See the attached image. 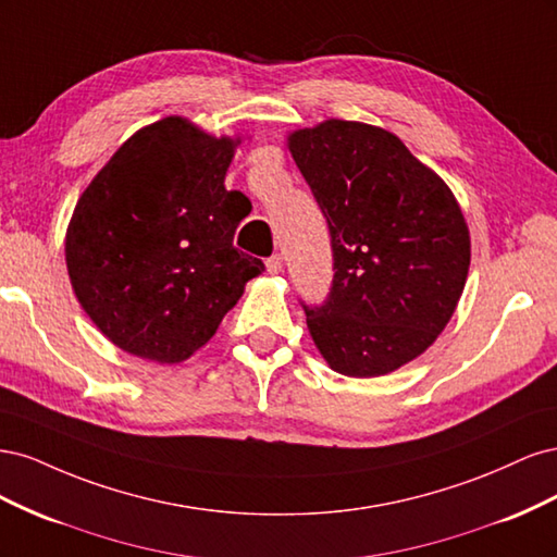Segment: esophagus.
Wrapping results in <instances>:
<instances>
[{
    "label": "esophagus",
    "instance_id": "1",
    "mask_svg": "<svg viewBox=\"0 0 557 557\" xmlns=\"http://www.w3.org/2000/svg\"><path fill=\"white\" fill-rule=\"evenodd\" d=\"M281 269H283V256H281V252H276V256H272V258L267 260V272L269 274H278Z\"/></svg>",
    "mask_w": 557,
    "mask_h": 557
}]
</instances>
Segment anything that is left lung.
Masks as SVG:
<instances>
[{
  "mask_svg": "<svg viewBox=\"0 0 557 557\" xmlns=\"http://www.w3.org/2000/svg\"><path fill=\"white\" fill-rule=\"evenodd\" d=\"M288 148L323 211L332 288L307 307L320 356L344 376L391 374L450 320L469 272V230L448 185L395 134L352 121L297 129Z\"/></svg>",
  "mask_w": 557,
  "mask_h": 557,
  "instance_id": "8db88e82",
  "label": "left lung"
}]
</instances>
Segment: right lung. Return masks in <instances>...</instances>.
<instances>
[{
	"mask_svg": "<svg viewBox=\"0 0 557 557\" xmlns=\"http://www.w3.org/2000/svg\"><path fill=\"white\" fill-rule=\"evenodd\" d=\"M237 144L162 117L132 134L81 195L66 272L83 311L117 348L183 362L264 272L234 248L250 211L246 195L225 188Z\"/></svg>",
	"mask_w": 557,
	"mask_h": 557,
	"instance_id": "right-lung-1",
	"label": "right lung"
}]
</instances>
